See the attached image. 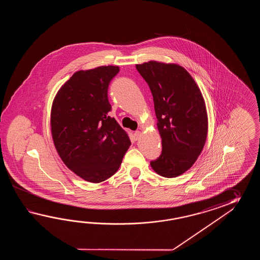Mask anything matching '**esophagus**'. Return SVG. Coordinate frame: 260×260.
<instances>
[{"instance_id":"esophagus-1","label":"esophagus","mask_w":260,"mask_h":260,"mask_svg":"<svg viewBox=\"0 0 260 260\" xmlns=\"http://www.w3.org/2000/svg\"><path fill=\"white\" fill-rule=\"evenodd\" d=\"M140 136H141V132H140V131H136V132L134 133V138H135V140H138V139H139Z\"/></svg>"}]
</instances>
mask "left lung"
I'll list each match as a JSON object with an SVG mask.
<instances>
[{
	"mask_svg": "<svg viewBox=\"0 0 260 260\" xmlns=\"http://www.w3.org/2000/svg\"><path fill=\"white\" fill-rule=\"evenodd\" d=\"M136 68L151 91L161 138V154L150 166L161 177H178L193 166L205 147L208 118L204 96L177 64L151 60Z\"/></svg>",
	"mask_w": 260,
	"mask_h": 260,
	"instance_id": "obj_1",
	"label": "left lung"
}]
</instances>
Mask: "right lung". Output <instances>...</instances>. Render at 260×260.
Segmentation results:
<instances>
[{
  "mask_svg": "<svg viewBox=\"0 0 260 260\" xmlns=\"http://www.w3.org/2000/svg\"><path fill=\"white\" fill-rule=\"evenodd\" d=\"M117 66L76 72L64 83L51 109L55 149L69 169L85 181L100 183L113 176L131 141L109 112L108 88Z\"/></svg>",
  "mask_w": 260,
  "mask_h": 260,
  "instance_id": "right-lung-1",
  "label": "right lung"
}]
</instances>
